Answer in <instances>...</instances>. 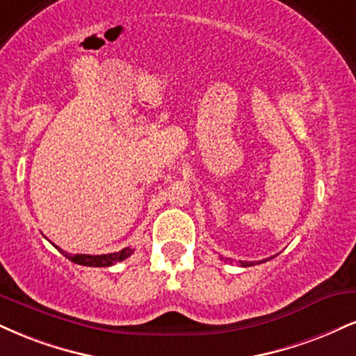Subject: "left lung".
I'll return each instance as SVG.
<instances>
[{
  "mask_svg": "<svg viewBox=\"0 0 356 356\" xmlns=\"http://www.w3.org/2000/svg\"><path fill=\"white\" fill-rule=\"evenodd\" d=\"M220 259L222 260H224V257H220ZM270 259H272V257H270ZM227 260V259H225ZM230 260V259H229ZM268 260V259H267ZM230 262H232V260H230ZM264 262H265V260H264ZM241 265H242V267H252V265H254V262H241Z\"/></svg>",
  "mask_w": 356,
  "mask_h": 356,
  "instance_id": "8db88e82",
  "label": "left lung"
}]
</instances>
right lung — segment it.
I'll list each match as a JSON object with an SVG mask.
<instances>
[{"label":"right lung","instance_id":"right-lung-1","mask_svg":"<svg viewBox=\"0 0 356 356\" xmlns=\"http://www.w3.org/2000/svg\"><path fill=\"white\" fill-rule=\"evenodd\" d=\"M56 248H58V250L61 252L66 259H70L71 262H74L78 265H86V267H111V265H114L115 262H122V260H126L127 257H131L132 254H134V248L132 247H126V248H122V250L114 252V254H102V255H86V254L71 255V254H67V252L61 250L59 247H56Z\"/></svg>","mask_w":356,"mask_h":356}]
</instances>
